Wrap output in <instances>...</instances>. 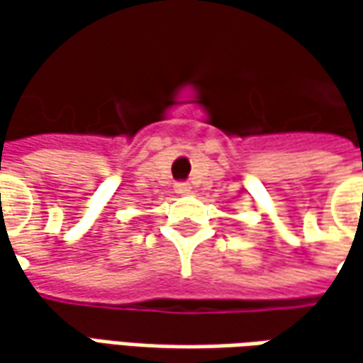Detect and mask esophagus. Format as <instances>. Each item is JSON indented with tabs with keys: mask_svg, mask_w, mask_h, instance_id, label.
<instances>
[{
	"mask_svg": "<svg viewBox=\"0 0 363 363\" xmlns=\"http://www.w3.org/2000/svg\"><path fill=\"white\" fill-rule=\"evenodd\" d=\"M175 191H177V194H188L189 184H186V182H179V184H175Z\"/></svg>",
	"mask_w": 363,
	"mask_h": 363,
	"instance_id": "obj_1",
	"label": "esophagus"
}]
</instances>
